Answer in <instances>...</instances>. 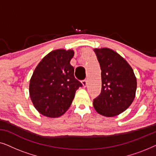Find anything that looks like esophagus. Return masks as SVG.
Segmentation results:
<instances>
[{"instance_id": "esophagus-1", "label": "esophagus", "mask_w": 156, "mask_h": 156, "mask_svg": "<svg viewBox=\"0 0 156 156\" xmlns=\"http://www.w3.org/2000/svg\"><path fill=\"white\" fill-rule=\"evenodd\" d=\"M82 85H83V86H84V87H87V80H82Z\"/></svg>"}]
</instances>
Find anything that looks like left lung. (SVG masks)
<instances>
[{
    "label": "left lung",
    "instance_id": "obj_1",
    "mask_svg": "<svg viewBox=\"0 0 156 156\" xmlns=\"http://www.w3.org/2000/svg\"><path fill=\"white\" fill-rule=\"evenodd\" d=\"M101 70V92L94 99L97 113L106 117L121 114L131 106L137 82L133 70L120 55L109 48L94 49Z\"/></svg>",
    "mask_w": 156,
    "mask_h": 156
}]
</instances>
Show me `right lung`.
Wrapping results in <instances>:
<instances>
[{"label":"right lung","instance_id":"right-lung-1","mask_svg":"<svg viewBox=\"0 0 156 156\" xmlns=\"http://www.w3.org/2000/svg\"><path fill=\"white\" fill-rule=\"evenodd\" d=\"M73 50H53L40 62L30 81L29 93L35 108L50 118L61 116L68 110L76 91L82 84L74 77L70 65Z\"/></svg>","mask_w":156,"mask_h":156}]
</instances>
